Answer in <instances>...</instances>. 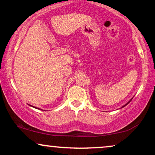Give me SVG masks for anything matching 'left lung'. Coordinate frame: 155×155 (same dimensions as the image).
I'll use <instances>...</instances> for the list:
<instances>
[{"label": "left lung", "mask_w": 155, "mask_h": 155, "mask_svg": "<svg viewBox=\"0 0 155 155\" xmlns=\"http://www.w3.org/2000/svg\"><path fill=\"white\" fill-rule=\"evenodd\" d=\"M131 100H132V99H130V101H128V103H127V104H126V105H124V107H125V106H126V105H127V104H129V103H130V101H131Z\"/></svg>", "instance_id": "left-lung-1"}]
</instances>
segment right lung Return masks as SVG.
Wrapping results in <instances>:
<instances>
[{"instance_id":"right-lung-1","label":"right lung","mask_w":155,"mask_h":155,"mask_svg":"<svg viewBox=\"0 0 155 155\" xmlns=\"http://www.w3.org/2000/svg\"><path fill=\"white\" fill-rule=\"evenodd\" d=\"M35 108H36V107H35Z\"/></svg>"}]
</instances>
